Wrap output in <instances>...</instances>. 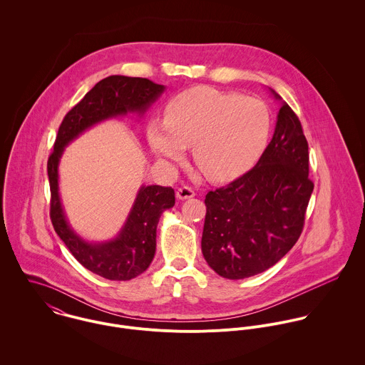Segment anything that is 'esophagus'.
<instances>
[{
    "instance_id": "obj_1",
    "label": "esophagus",
    "mask_w": 365,
    "mask_h": 365,
    "mask_svg": "<svg viewBox=\"0 0 365 365\" xmlns=\"http://www.w3.org/2000/svg\"><path fill=\"white\" fill-rule=\"evenodd\" d=\"M194 195H195V192H194V190L191 187H181L175 192V197L178 200H188V198H192Z\"/></svg>"
}]
</instances>
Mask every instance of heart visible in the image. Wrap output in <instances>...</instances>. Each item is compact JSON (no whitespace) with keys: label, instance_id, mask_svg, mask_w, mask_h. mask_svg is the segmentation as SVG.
Returning <instances> with one entry per match:
<instances>
[{"label":"heart","instance_id":"b5f03b06","mask_svg":"<svg viewBox=\"0 0 365 365\" xmlns=\"http://www.w3.org/2000/svg\"><path fill=\"white\" fill-rule=\"evenodd\" d=\"M271 133V115L257 98L212 87H194L174 97L164 120L148 126L157 156L177 163L192 145V158L215 182L232 181L247 173L262 156Z\"/></svg>","mask_w":365,"mask_h":365}]
</instances>
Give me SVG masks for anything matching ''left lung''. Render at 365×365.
Masks as SVG:
<instances>
[{
  "label": "left lung",
  "instance_id": "obj_1",
  "mask_svg": "<svg viewBox=\"0 0 365 365\" xmlns=\"http://www.w3.org/2000/svg\"><path fill=\"white\" fill-rule=\"evenodd\" d=\"M312 191L301 120L282 103L274 136L257 164L205 197L201 247L209 267L227 279L272 267L298 242Z\"/></svg>",
  "mask_w": 365,
  "mask_h": 365
}]
</instances>
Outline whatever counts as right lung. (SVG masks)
Returning <instances> with one entry per match:
<instances>
[{
    "mask_svg": "<svg viewBox=\"0 0 365 365\" xmlns=\"http://www.w3.org/2000/svg\"><path fill=\"white\" fill-rule=\"evenodd\" d=\"M164 91V86L148 78L109 76L97 83L71 108L56 136L48 160L51 184V219L58 237L87 269L112 281H128L148 269L156 253V229L165 209L175 204L171 187H140L119 235L104 243H88L70 227L58 195V161L64 148L93 125L128 112L143 115Z\"/></svg>",
    "mask_w": 365,
    "mask_h": 365,
    "instance_id": "add662e5",
    "label": "right lung"
}]
</instances>
